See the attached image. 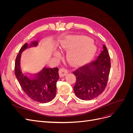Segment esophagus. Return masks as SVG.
<instances>
[{
	"instance_id": "esophagus-1",
	"label": "esophagus",
	"mask_w": 133,
	"mask_h": 133,
	"mask_svg": "<svg viewBox=\"0 0 133 133\" xmlns=\"http://www.w3.org/2000/svg\"><path fill=\"white\" fill-rule=\"evenodd\" d=\"M68 73V71L64 69V68H62L59 70V75L60 78H63L64 76H65Z\"/></svg>"
}]
</instances>
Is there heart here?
<instances>
[{"mask_svg": "<svg viewBox=\"0 0 133 133\" xmlns=\"http://www.w3.org/2000/svg\"><path fill=\"white\" fill-rule=\"evenodd\" d=\"M62 49L68 51L67 59L74 65H81L89 62L94 57L96 47L92 39L86 36H71L64 39L60 44ZM56 57H59L60 53L55 50Z\"/></svg>", "mask_w": 133, "mask_h": 133, "instance_id": "obj_1", "label": "heart"}]
</instances>
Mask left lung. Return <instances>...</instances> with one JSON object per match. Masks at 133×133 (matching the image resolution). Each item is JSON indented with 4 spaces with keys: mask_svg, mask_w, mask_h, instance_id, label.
<instances>
[{
    "mask_svg": "<svg viewBox=\"0 0 133 133\" xmlns=\"http://www.w3.org/2000/svg\"><path fill=\"white\" fill-rule=\"evenodd\" d=\"M103 48V50L95 61L73 72L76 78L74 91L80 99L90 100L96 98L107 86L111 64L107 48L105 45Z\"/></svg>",
    "mask_w": 133,
    "mask_h": 133,
    "instance_id": "obj_1",
    "label": "left lung"
}]
</instances>
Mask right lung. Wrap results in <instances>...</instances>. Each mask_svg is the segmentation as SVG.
I'll use <instances>...</instances> for the list:
<instances>
[{"instance_id": "add662e5", "label": "right lung", "mask_w": 133, "mask_h": 133, "mask_svg": "<svg viewBox=\"0 0 133 133\" xmlns=\"http://www.w3.org/2000/svg\"><path fill=\"white\" fill-rule=\"evenodd\" d=\"M38 42L26 43L17 56L15 63V74L22 89L32 100L42 103L51 101L55 96L57 82L59 78L58 68H44L35 75H30L24 71L21 65V54L28 48L37 46Z\"/></svg>"}]
</instances>
